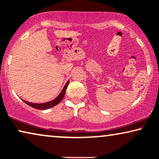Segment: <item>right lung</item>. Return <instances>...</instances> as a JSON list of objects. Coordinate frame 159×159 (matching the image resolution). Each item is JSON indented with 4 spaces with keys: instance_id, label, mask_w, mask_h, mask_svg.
Listing matches in <instances>:
<instances>
[{
    "instance_id": "obj_1",
    "label": "right lung",
    "mask_w": 159,
    "mask_h": 159,
    "mask_svg": "<svg viewBox=\"0 0 159 159\" xmlns=\"http://www.w3.org/2000/svg\"><path fill=\"white\" fill-rule=\"evenodd\" d=\"M69 84V80H68V82L66 83L65 86L62 89V90L59 95L57 96V97L55 98V99L52 100V101L46 102V103H42V104H34V103H31V102H28L26 101H23L26 103V104H28L29 106L33 107L34 109H42V110H44V109H48L50 108H52V107L56 106L57 104H59V103L62 101V99H63L65 93H66V89L68 87Z\"/></svg>"
}]
</instances>
